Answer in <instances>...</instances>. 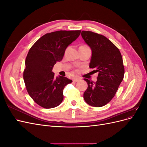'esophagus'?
Segmentation results:
<instances>
[{"label": "esophagus", "instance_id": "esophagus-1", "mask_svg": "<svg viewBox=\"0 0 147 147\" xmlns=\"http://www.w3.org/2000/svg\"><path fill=\"white\" fill-rule=\"evenodd\" d=\"M81 80V78H78V77H74V78H73V82H78V81H80Z\"/></svg>", "mask_w": 147, "mask_h": 147}]
</instances>
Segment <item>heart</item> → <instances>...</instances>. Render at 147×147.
<instances>
[{"mask_svg":"<svg viewBox=\"0 0 147 147\" xmlns=\"http://www.w3.org/2000/svg\"><path fill=\"white\" fill-rule=\"evenodd\" d=\"M85 46H86V45H82V46H81V47H85Z\"/></svg>","mask_w":147,"mask_h":147,"instance_id":"1","label":"heart"}]
</instances>
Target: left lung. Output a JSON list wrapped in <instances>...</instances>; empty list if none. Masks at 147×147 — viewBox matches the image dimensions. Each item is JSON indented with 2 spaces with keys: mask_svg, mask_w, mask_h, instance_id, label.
I'll return each instance as SVG.
<instances>
[{
  "mask_svg": "<svg viewBox=\"0 0 147 147\" xmlns=\"http://www.w3.org/2000/svg\"><path fill=\"white\" fill-rule=\"evenodd\" d=\"M82 36L92 50L90 68L98 72L96 82L84 78L88 88L83 98L92 107H103L112 100L124 78V67L119 49L101 34L82 30Z\"/></svg>",
  "mask_w": 147,
  "mask_h": 147,
  "instance_id": "left-lung-1",
  "label": "left lung"
}]
</instances>
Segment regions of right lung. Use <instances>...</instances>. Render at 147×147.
<instances>
[{
    "instance_id": "right-lung-1",
    "label": "right lung",
    "mask_w": 147,
    "mask_h": 147,
    "mask_svg": "<svg viewBox=\"0 0 147 147\" xmlns=\"http://www.w3.org/2000/svg\"><path fill=\"white\" fill-rule=\"evenodd\" d=\"M81 30H58L43 35L30 48L25 61L23 78L26 90L35 103L45 109L58 106L64 99L63 90L72 80L55 78L53 67L63 58L66 48Z\"/></svg>"
}]
</instances>
